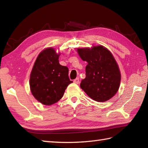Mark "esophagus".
<instances>
[{"instance_id": "34e87169", "label": "esophagus", "mask_w": 148, "mask_h": 148, "mask_svg": "<svg viewBox=\"0 0 148 148\" xmlns=\"http://www.w3.org/2000/svg\"><path fill=\"white\" fill-rule=\"evenodd\" d=\"M79 77H77L76 79H75L74 80V83H76V84H78V83H79Z\"/></svg>"}]
</instances>
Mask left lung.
I'll use <instances>...</instances> for the list:
<instances>
[{"label": "left lung", "mask_w": 148, "mask_h": 148, "mask_svg": "<svg viewBox=\"0 0 148 148\" xmlns=\"http://www.w3.org/2000/svg\"><path fill=\"white\" fill-rule=\"evenodd\" d=\"M77 51L86 66V77L80 87L88 96L97 102L111 99L120 85L121 73L111 52L102 45L77 48Z\"/></svg>", "instance_id": "obj_1"}]
</instances>
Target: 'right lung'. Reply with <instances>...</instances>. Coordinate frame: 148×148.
<instances>
[{"mask_svg": "<svg viewBox=\"0 0 148 148\" xmlns=\"http://www.w3.org/2000/svg\"><path fill=\"white\" fill-rule=\"evenodd\" d=\"M60 53L53 48L40 52L34 63L30 76V88L35 99L45 106H51L62 99L72 81L69 69L59 64Z\"/></svg>", "mask_w": 148, "mask_h": 148, "instance_id": "right-lung-1", "label": "right lung"}]
</instances>
